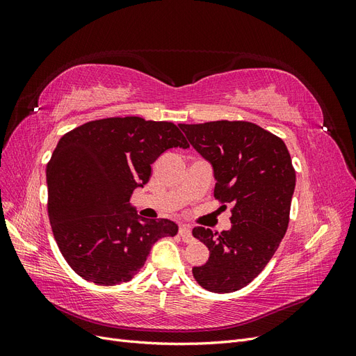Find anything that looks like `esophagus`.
Instances as JSON below:
<instances>
[{"label":"esophagus","mask_w":356,"mask_h":356,"mask_svg":"<svg viewBox=\"0 0 356 356\" xmlns=\"http://www.w3.org/2000/svg\"><path fill=\"white\" fill-rule=\"evenodd\" d=\"M179 236H181V238H182V241H184V242H191L193 241V234H191V227H190V225H181V227H179Z\"/></svg>","instance_id":"obj_1"}]
</instances>
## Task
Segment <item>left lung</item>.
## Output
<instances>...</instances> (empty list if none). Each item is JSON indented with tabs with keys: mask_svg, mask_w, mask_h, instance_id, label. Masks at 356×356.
Wrapping results in <instances>:
<instances>
[{
	"mask_svg": "<svg viewBox=\"0 0 356 356\" xmlns=\"http://www.w3.org/2000/svg\"><path fill=\"white\" fill-rule=\"evenodd\" d=\"M213 169V196L232 204V229H193L209 260L193 267L197 284L225 294L250 284L272 260L289 222L296 170L281 138L250 122L179 124Z\"/></svg>",
	"mask_w": 356,
	"mask_h": 356,
	"instance_id": "8db88e82",
	"label": "left lung"
}]
</instances>
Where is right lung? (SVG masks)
Listing matches in <instances>:
<instances>
[{"instance_id":"add662e5","label":"right lung","mask_w":356,"mask_h":356,"mask_svg":"<svg viewBox=\"0 0 356 356\" xmlns=\"http://www.w3.org/2000/svg\"><path fill=\"white\" fill-rule=\"evenodd\" d=\"M188 148L170 122L110 117L65 134L47 163V212L59 250L72 270L96 285L131 281L152 246L175 236L166 218L147 220L131 207L152 163L169 148Z\"/></svg>"}]
</instances>
